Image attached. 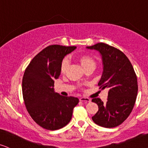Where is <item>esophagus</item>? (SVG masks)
<instances>
[{
  "mask_svg": "<svg viewBox=\"0 0 148 148\" xmlns=\"http://www.w3.org/2000/svg\"><path fill=\"white\" fill-rule=\"evenodd\" d=\"M79 101H84V102H90V99H89V98H87V97H81L79 99Z\"/></svg>",
  "mask_w": 148,
  "mask_h": 148,
  "instance_id": "obj_1",
  "label": "esophagus"
}]
</instances>
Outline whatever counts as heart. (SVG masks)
Returning a JSON list of instances; mask_svg holds the SVG:
<instances>
[{"label": "heart", "mask_w": 148, "mask_h": 148, "mask_svg": "<svg viewBox=\"0 0 148 148\" xmlns=\"http://www.w3.org/2000/svg\"><path fill=\"white\" fill-rule=\"evenodd\" d=\"M79 59L80 62L82 64V65L83 68H84V67L90 64L95 65V62L94 60L88 56H81ZM69 58H64V59L63 60L62 62V64H61V72L62 73H64L66 71L67 68H68L69 66Z\"/></svg>", "instance_id": "1"}]
</instances>
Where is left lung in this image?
<instances>
[{"label":"left lung","mask_w":148,"mask_h":148,"mask_svg":"<svg viewBox=\"0 0 148 148\" xmlns=\"http://www.w3.org/2000/svg\"><path fill=\"white\" fill-rule=\"evenodd\" d=\"M86 49L100 53L103 73L98 86L108 90L106 103L99 98L92 99L99 107L92 119L99 126L116 127L128 117L135 103L138 92L135 72L126 56L114 47L100 42Z\"/></svg>","instance_id":"obj_1"}]
</instances>
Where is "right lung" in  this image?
Here are the masks:
<instances>
[{"mask_svg":"<svg viewBox=\"0 0 148 148\" xmlns=\"http://www.w3.org/2000/svg\"><path fill=\"white\" fill-rule=\"evenodd\" d=\"M76 47L51 45L33 58L24 73L22 90L29 114L36 123L49 130L64 127L79 103L74 97L54 92V79L59 77L64 58Z\"/></svg>","mask_w":148,"mask_h":148,"instance_id":"add662e5","label":"right lung"}]
</instances>
